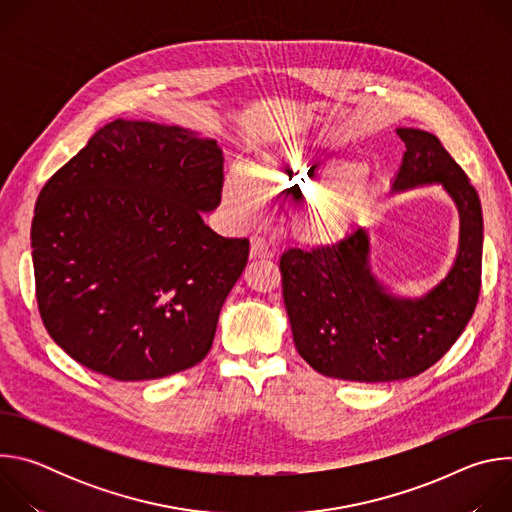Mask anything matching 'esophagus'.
I'll list each match as a JSON object with an SVG mask.
<instances>
[{
  "mask_svg": "<svg viewBox=\"0 0 512 512\" xmlns=\"http://www.w3.org/2000/svg\"><path fill=\"white\" fill-rule=\"evenodd\" d=\"M271 255H273L271 247L263 237L251 239V259H269Z\"/></svg>",
  "mask_w": 512,
  "mask_h": 512,
  "instance_id": "1",
  "label": "esophagus"
}]
</instances>
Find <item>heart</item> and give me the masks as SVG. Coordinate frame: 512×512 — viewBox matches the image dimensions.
Segmentation results:
<instances>
[{
	"mask_svg": "<svg viewBox=\"0 0 512 512\" xmlns=\"http://www.w3.org/2000/svg\"><path fill=\"white\" fill-rule=\"evenodd\" d=\"M283 188L302 194L320 190L298 200L287 214L291 237L312 247L344 241L373 204V186L367 174H362V164L354 160L312 162L302 152H283L255 160L243 172L233 170L225 182V200L237 214H247L253 206L251 194L267 196Z\"/></svg>",
	"mask_w": 512,
	"mask_h": 512,
	"instance_id": "obj_1",
	"label": "heart"
}]
</instances>
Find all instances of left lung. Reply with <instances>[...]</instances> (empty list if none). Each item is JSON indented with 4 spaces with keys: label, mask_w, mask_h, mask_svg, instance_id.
<instances>
[{
    "label": "left lung",
    "mask_w": 512,
    "mask_h": 512,
    "mask_svg": "<svg viewBox=\"0 0 512 512\" xmlns=\"http://www.w3.org/2000/svg\"><path fill=\"white\" fill-rule=\"evenodd\" d=\"M405 143L393 190L442 184L460 212V247L450 273L421 298H399L371 271L364 227L312 251L279 259L283 302L300 356L320 375L389 383L440 360L470 322L482 277V208L466 172L433 133L399 127Z\"/></svg>",
    "instance_id": "8db88e82"
}]
</instances>
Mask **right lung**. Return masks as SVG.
Here are the masks:
<instances>
[{
    "instance_id": "1",
    "label": "right lung",
    "mask_w": 512,
    "mask_h": 512,
    "mask_svg": "<svg viewBox=\"0 0 512 512\" xmlns=\"http://www.w3.org/2000/svg\"><path fill=\"white\" fill-rule=\"evenodd\" d=\"M223 152L178 125L115 119L40 190L36 300L52 340L115 381L198 364L249 259L202 212L221 204Z\"/></svg>"
}]
</instances>
